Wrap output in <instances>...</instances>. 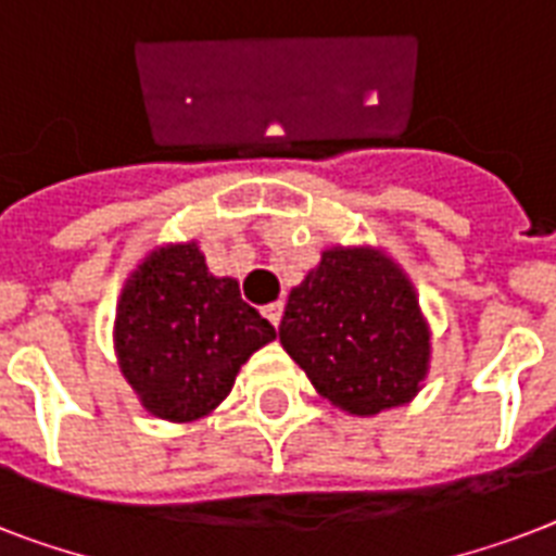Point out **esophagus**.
Returning <instances> with one entry per match:
<instances>
[{
	"label": "esophagus",
	"instance_id": "esophagus-1",
	"mask_svg": "<svg viewBox=\"0 0 556 556\" xmlns=\"http://www.w3.org/2000/svg\"><path fill=\"white\" fill-rule=\"evenodd\" d=\"M282 312H286V305H282V303H270V305H265V317H268L270 326H274V329H277L279 320H282Z\"/></svg>",
	"mask_w": 556,
	"mask_h": 556
}]
</instances>
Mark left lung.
<instances>
[{"label":"left lung","instance_id":"1","mask_svg":"<svg viewBox=\"0 0 556 556\" xmlns=\"http://www.w3.org/2000/svg\"><path fill=\"white\" fill-rule=\"evenodd\" d=\"M279 340L323 397L355 415L409 401L427 375L430 334L413 286L380 253H323L291 291Z\"/></svg>","mask_w":556,"mask_h":556}]
</instances>
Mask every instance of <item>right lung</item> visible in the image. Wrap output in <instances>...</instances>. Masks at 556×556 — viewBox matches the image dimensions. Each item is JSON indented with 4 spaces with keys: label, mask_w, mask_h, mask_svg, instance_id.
Masks as SVG:
<instances>
[{
    "label": "right lung",
    "mask_w": 556,
    "mask_h": 556,
    "mask_svg": "<svg viewBox=\"0 0 556 556\" xmlns=\"http://www.w3.org/2000/svg\"><path fill=\"white\" fill-rule=\"evenodd\" d=\"M274 338L239 282L213 277L195 244L152 253L117 305L121 369L143 406L167 421H192L222 404L239 366Z\"/></svg>",
    "instance_id": "add662e5"
}]
</instances>
